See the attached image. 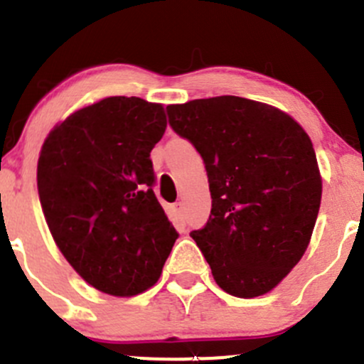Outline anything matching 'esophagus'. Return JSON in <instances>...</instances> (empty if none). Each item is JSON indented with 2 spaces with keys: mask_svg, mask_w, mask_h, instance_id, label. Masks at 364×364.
I'll use <instances>...</instances> for the list:
<instances>
[{
  "mask_svg": "<svg viewBox=\"0 0 364 364\" xmlns=\"http://www.w3.org/2000/svg\"><path fill=\"white\" fill-rule=\"evenodd\" d=\"M171 211H172V215L176 216V220H178V222L181 223L183 222V216H185V215H183V204L181 203L172 204L171 205Z\"/></svg>",
  "mask_w": 364,
  "mask_h": 364,
  "instance_id": "esophagus-1",
  "label": "esophagus"
}]
</instances>
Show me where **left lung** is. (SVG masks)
Listing matches in <instances>:
<instances>
[{
	"label": "left lung",
	"mask_w": 364,
	"mask_h": 364,
	"mask_svg": "<svg viewBox=\"0 0 364 364\" xmlns=\"http://www.w3.org/2000/svg\"><path fill=\"white\" fill-rule=\"evenodd\" d=\"M168 124L203 156L208 223L190 236L220 289L257 297L301 260L321 208L314 144L289 114L241 97L167 107Z\"/></svg>",
	"instance_id": "obj_1"
}]
</instances>
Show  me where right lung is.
<instances>
[{"mask_svg": "<svg viewBox=\"0 0 364 364\" xmlns=\"http://www.w3.org/2000/svg\"><path fill=\"white\" fill-rule=\"evenodd\" d=\"M165 128L160 104L109 97L70 114L40 151L36 183L50 234L105 294L155 285L179 236L153 192L149 153Z\"/></svg>", "mask_w": 364, "mask_h": 364, "instance_id": "1", "label": "right lung"}]
</instances>
